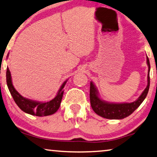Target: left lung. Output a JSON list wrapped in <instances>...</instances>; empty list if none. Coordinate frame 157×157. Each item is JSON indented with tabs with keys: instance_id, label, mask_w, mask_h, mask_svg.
Returning <instances> with one entry per match:
<instances>
[{
	"instance_id": "1",
	"label": "left lung",
	"mask_w": 157,
	"mask_h": 157,
	"mask_svg": "<svg viewBox=\"0 0 157 157\" xmlns=\"http://www.w3.org/2000/svg\"><path fill=\"white\" fill-rule=\"evenodd\" d=\"M147 63L148 65L147 86L143 91L140 97L136 101L130 103H110L102 101L99 98L95 86L90 83V103L92 109L95 113L102 117L110 119H121L132 114L140 106L147 95L150 88V64L148 57L147 56Z\"/></svg>"
}]
</instances>
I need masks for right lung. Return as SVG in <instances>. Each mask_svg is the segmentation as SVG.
Masks as SVG:
<instances>
[{
  "label": "right lung",
  "instance_id": "1",
  "mask_svg": "<svg viewBox=\"0 0 157 157\" xmlns=\"http://www.w3.org/2000/svg\"><path fill=\"white\" fill-rule=\"evenodd\" d=\"M6 82L7 87L9 89V91L10 92L14 102L22 111L31 114V115L43 117L51 115L58 110L60 107L62 97H63L64 91L63 87L67 80L62 84L55 98L50 101L45 102V103L31 101L21 96L12 85L11 74L8 68H7L6 71Z\"/></svg>",
  "mask_w": 157,
  "mask_h": 157
}]
</instances>
